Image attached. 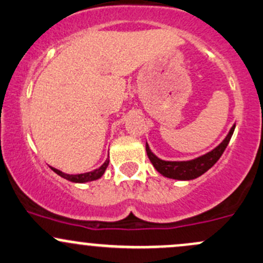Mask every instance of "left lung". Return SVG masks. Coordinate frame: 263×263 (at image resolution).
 <instances>
[{
    "label": "left lung",
    "instance_id": "1",
    "mask_svg": "<svg viewBox=\"0 0 263 263\" xmlns=\"http://www.w3.org/2000/svg\"><path fill=\"white\" fill-rule=\"evenodd\" d=\"M234 128H236V124L232 126L226 139L217 147L213 148L212 151H209L205 155H201L197 159L187 160V161H165V160L159 159L150 150L147 142H146V153H147L148 159H150L154 167L165 178L175 179V180H193V179H197L200 175H203L204 173H206L219 160V157L222 156L226 147L228 146L229 141H231Z\"/></svg>",
    "mask_w": 263,
    "mask_h": 263
}]
</instances>
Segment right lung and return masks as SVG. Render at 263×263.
Masks as SVG:
<instances>
[{"label":"right lung","instance_id":"obj_1","mask_svg":"<svg viewBox=\"0 0 263 263\" xmlns=\"http://www.w3.org/2000/svg\"><path fill=\"white\" fill-rule=\"evenodd\" d=\"M109 164V160L107 159L106 161H104V164L102 165L101 167L96 168V170L93 171H89V173H84V174H78V175H70V174H65L63 173V171L58 170V168L55 167H51V170L54 171V173H57L58 175L62 176V178L66 179V180L71 181V182H88V181H93V180H97V179L101 178L102 175L104 174V171H106L107 166H108Z\"/></svg>","mask_w":263,"mask_h":263}]
</instances>
